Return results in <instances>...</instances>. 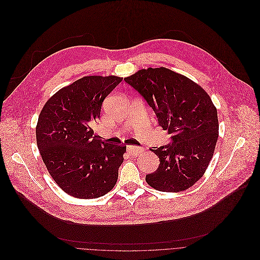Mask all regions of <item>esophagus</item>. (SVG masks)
<instances>
[{
	"label": "esophagus",
	"mask_w": 260,
	"mask_h": 260,
	"mask_svg": "<svg viewBox=\"0 0 260 260\" xmlns=\"http://www.w3.org/2000/svg\"><path fill=\"white\" fill-rule=\"evenodd\" d=\"M127 150H128V152L131 154V155H133V157H137L138 154H140L141 152H143V148H141V147H138V146H128L127 147Z\"/></svg>",
	"instance_id": "34e87169"
}]
</instances>
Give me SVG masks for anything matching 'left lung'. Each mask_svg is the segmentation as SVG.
<instances>
[{"label":"left lung","instance_id":"left-lung-1","mask_svg":"<svg viewBox=\"0 0 260 260\" xmlns=\"http://www.w3.org/2000/svg\"><path fill=\"white\" fill-rule=\"evenodd\" d=\"M157 115L159 126L172 134L168 145L151 149L159 168L145 180L152 188L178 192L205 173L218 138L217 110L199 84L166 68L139 70L124 79Z\"/></svg>","mask_w":260,"mask_h":260}]
</instances>
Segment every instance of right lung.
<instances>
[{
	"label": "right lung",
	"instance_id": "add662e5",
	"mask_svg": "<svg viewBox=\"0 0 260 260\" xmlns=\"http://www.w3.org/2000/svg\"><path fill=\"white\" fill-rule=\"evenodd\" d=\"M123 80L86 76L52 95L36 127L37 144L53 180L68 194L95 199L112 190L126 145L109 144L94 135L105 98Z\"/></svg>",
	"mask_w": 260,
	"mask_h": 260
}]
</instances>
